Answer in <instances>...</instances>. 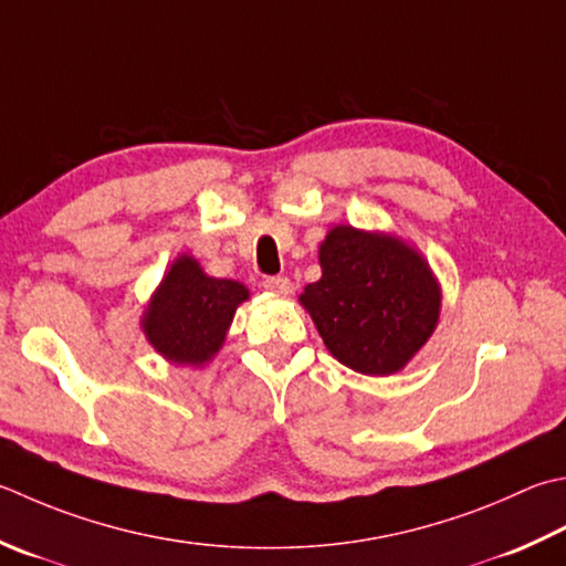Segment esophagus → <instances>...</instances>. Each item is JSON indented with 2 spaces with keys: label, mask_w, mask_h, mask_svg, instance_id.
Returning a JSON list of instances; mask_svg holds the SVG:
<instances>
[{
  "label": "esophagus",
  "mask_w": 566,
  "mask_h": 566,
  "mask_svg": "<svg viewBox=\"0 0 566 566\" xmlns=\"http://www.w3.org/2000/svg\"><path fill=\"white\" fill-rule=\"evenodd\" d=\"M262 286L268 292H274V294H292L294 292V284L292 280H286V276H268V280L262 282Z\"/></svg>",
  "instance_id": "obj_1"
}]
</instances>
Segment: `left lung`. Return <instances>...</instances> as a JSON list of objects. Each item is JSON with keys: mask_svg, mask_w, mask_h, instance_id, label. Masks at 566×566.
<instances>
[{"mask_svg": "<svg viewBox=\"0 0 566 566\" xmlns=\"http://www.w3.org/2000/svg\"><path fill=\"white\" fill-rule=\"evenodd\" d=\"M321 280L298 302L326 348L363 375L402 370L434 334L441 290L427 260L385 232L328 230L318 248Z\"/></svg>", "mask_w": 566, "mask_h": 566, "instance_id": "obj_1", "label": "left lung"}]
</instances>
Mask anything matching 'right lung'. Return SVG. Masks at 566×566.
Segmentation results:
<instances>
[{"label": "right lung", "mask_w": 566, "mask_h": 566, "mask_svg": "<svg viewBox=\"0 0 566 566\" xmlns=\"http://www.w3.org/2000/svg\"><path fill=\"white\" fill-rule=\"evenodd\" d=\"M245 298V284L208 276L198 260L181 254L142 316L144 336L169 363L201 368L223 346L235 308Z\"/></svg>", "instance_id": "right-lung-1"}]
</instances>
